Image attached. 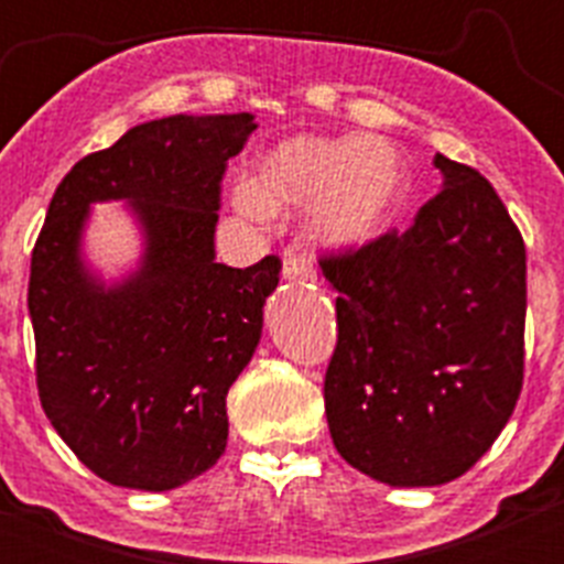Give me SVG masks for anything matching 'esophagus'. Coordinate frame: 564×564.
Wrapping results in <instances>:
<instances>
[{"mask_svg": "<svg viewBox=\"0 0 564 564\" xmlns=\"http://www.w3.org/2000/svg\"><path fill=\"white\" fill-rule=\"evenodd\" d=\"M283 281L303 283V286L305 283H314L316 272H314V264L308 261V256L289 250V253L283 256Z\"/></svg>", "mask_w": 564, "mask_h": 564, "instance_id": "esophagus-1", "label": "esophagus"}]
</instances>
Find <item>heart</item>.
I'll use <instances>...</instances> for the list:
<instances>
[{"instance_id": "1", "label": "heart", "mask_w": 564, "mask_h": 564, "mask_svg": "<svg viewBox=\"0 0 564 564\" xmlns=\"http://www.w3.org/2000/svg\"><path fill=\"white\" fill-rule=\"evenodd\" d=\"M406 191L403 161L377 135H292L272 147L242 185L235 204L246 215L311 209L322 246L360 250L388 231Z\"/></svg>"}]
</instances>
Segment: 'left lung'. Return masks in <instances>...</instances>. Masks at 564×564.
I'll list each match as a JSON object with an SVG mask.
<instances>
[{"instance_id":"left-lung-1","label":"left lung","mask_w":564,"mask_h":564,"mask_svg":"<svg viewBox=\"0 0 564 564\" xmlns=\"http://www.w3.org/2000/svg\"><path fill=\"white\" fill-rule=\"evenodd\" d=\"M434 166L442 191L403 235L322 261L338 294L329 436L346 464L392 488L469 471L524 379V240L486 176L445 155Z\"/></svg>"}]
</instances>
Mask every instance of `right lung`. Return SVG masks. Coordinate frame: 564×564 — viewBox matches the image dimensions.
Here are the masks:
<instances>
[{"label":"right lung","instance_id":"obj_1","mask_svg":"<svg viewBox=\"0 0 564 564\" xmlns=\"http://www.w3.org/2000/svg\"><path fill=\"white\" fill-rule=\"evenodd\" d=\"M253 113L135 124L67 172L32 253L40 403L111 486L172 491L226 451V395L259 346L281 261L215 259L220 176ZM122 200L140 256L106 279L86 256L95 203Z\"/></svg>","mask_w":564,"mask_h":564}]
</instances>
